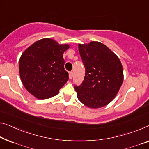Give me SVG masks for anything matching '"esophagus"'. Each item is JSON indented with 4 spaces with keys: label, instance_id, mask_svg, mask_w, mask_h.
<instances>
[{
    "label": "esophagus",
    "instance_id": "34e87169",
    "mask_svg": "<svg viewBox=\"0 0 149 149\" xmlns=\"http://www.w3.org/2000/svg\"><path fill=\"white\" fill-rule=\"evenodd\" d=\"M73 75H74V74H73V72H70V74H69V77H70V79H72Z\"/></svg>",
    "mask_w": 149,
    "mask_h": 149
}]
</instances>
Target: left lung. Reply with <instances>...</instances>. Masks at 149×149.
<instances>
[{
    "instance_id": "8db88e82",
    "label": "left lung",
    "mask_w": 149,
    "mask_h": 149,
    "mask_svg": "<svg viewBox=\"0 0 149 149\" xmlns=\"http://www.w3.org/2000/svg\"><path fill=\"white\" fill-rule=\"evenodd\" d=\"M78 49L86 74L79 86H75L77 97L91 108L107 105L118 92L123 82V65L107 46L97 41L79 44Z\"/></svg>"
}]
</instances>
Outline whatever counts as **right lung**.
Listing matches in <instances>:
<instances>
[{"instance_id": "1", "label": "right lung", "mask_w": 149, "mask_h": 149, "mask_svg": "<svg viewBox=\"0 0 149 149\" xmlns=\"http://www.w3.org/2000/svg\"><path fill=\"white\" fill-rule=\"evenodd\" d=\"M70 48L55 40L45 38L32 44L22 53L19 74L26 90L38 99H47L58 94L69 79L64 69L63 54Z\"/></svg>"}]
</instances>
